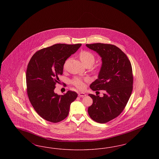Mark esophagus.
Segmentation results:
<instances>
[{"instance_id": "34e87169", "label": "esophagus", "mask_w": 159, "mask_h": 159, "mask_svg": "<svg viewBox=\"0 0 159 159\" xmlns=\"http://www.w3.org/2000/svg\"><path fill=\"white\" fill-rule=\"evenodd\" d=\"M86 95V93H84L83 92H79V93H78V96L80 97H84Z\"/></svg>"}]
</instances>
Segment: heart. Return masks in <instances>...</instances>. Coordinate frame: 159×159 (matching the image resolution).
<instances>
[{
	"mask_svg": "<svg viewBox=\"0 0 159 159\" xmlns=\"http://www.w3.org/2000/svg\"><path fill=\"white\" fill-rule=\"evenodd\" d=\"M79 57L84 66L91 65L92 66L95 60V55L91 52L88 51H83L80 52V53L79 54ZM66 64H67V61L64 64V67L66 66ZM72 83L79 89H83L84 88L85 85H84V81L80 78H78V77L75 78L73 80Z\"/></svg>",
	"mask_w": 159,
	"mask_h": 159,
	"instance_id": "heart-1",
	"label": "heart"
}]
</instances>
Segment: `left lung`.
<instances>
[{
	"instance_id": "1",
	"label": "left lung",
	"mask_w": 159,
	"mask_h": 159,
	"mask_svg": "<svg viewBox=\"0 0 159 159\" xmlns=\"http://www.w3.org/2000/svg\"><path fill=\"white\" fill-rule=\"evenodd\" d=\"M101 58L98 79L91 83L92 91H105L102 97L89 94L93 99L88 111L91 119L105 123L117 117L126 106L133 89L132 66L118 47L104 43L86 44Z\"/></svg>"
}]
</instances>
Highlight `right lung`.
<instances>
[{
  "label": "right lung",
  "mask_w": 159,
  "mask_h": 159,
  "mask_svg": "<svg viewBox=\"0 0 159 159\" xmlns=\"http://www.w3.org/2000/svg\"><path fill=\"white\" fill-rule=\"evenodd\" d=\"M81 45L55 44L38 51L29 61L26 71L28 97L35 111L47 121L57 123L66 119L77 97L75 92L60 95L54 89L66 61Z\"/></svg>",
  "instance_id": "right-lung-1"
}]
</instances>
